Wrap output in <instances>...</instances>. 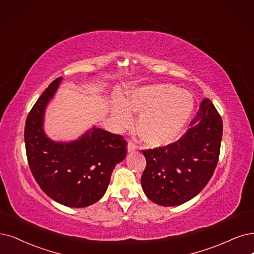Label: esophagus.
Instances as JSON below:
<instances>
[{"instance_id":"esophagus-1","label":"esophagus","mask_w":254,"mask_h":254,"mask_svg":"<svg viewBox=\"0 0 254 254\" xmlns=\"http://www.w3.org/2000/svg\"><path fill=\"white\" fill-rule=\"evenodd\" d=\"M136 148H137V144L136 143H134L133 141H128V143H127V152L128 153L135 152Z\"/></svg>"}]
</instances>
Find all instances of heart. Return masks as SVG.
Wrapping results in <instances>:
<instances>
[{"instance_id":"heart-1","label":"heart","mask_w":254,"mask_h":254,"mask_svg":"<svg viewBox=\"0 0 254 254\" xmlns=\"http://www.w3.org/2000/svg\"><path fill=\"white\" fill-rule=\"evenodd\" d=\"M194 107L191 94L170 83H155L129 90L124 102L113 107L118 127L133 125L132 111L139 113L138 133L152 147L171 144L182 132Z\"/></svg>"}]
</instances>
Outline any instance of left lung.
<instances>
[{"label": "left lung", "instance_id": "obj_1", "mask_svg": "<svg viewBox=\"0 0 254 254\" xmlns=\"http://www.w3.org/2000/svg\"><path fill=\"white\" fill-rule=\"evenodd\" d=\"M191 127L163 147L145 149L141 185L147 198L161 206H177L192 199L207 185L217 167L223 121L209 99L202 100Z\"/></svg>", "mask_w": 254, "mask_h": 254}]
</instances>
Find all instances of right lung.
Listing matches in <instances>:
<instances>
[{
  "label": "right lung",
  "instance_id": "1",
  "mask_svg": "<svg viewBox=\"0 0 254 254\" xmlns=\"http://www.w3.org/2000/svg\"><path fill=\"white\" fill-rule=\"evenodd\" d=\"M62 77L52 81L28 114L25 145L35 181L52 200L68 207H87L105 194L111 175L127 155L124 137L93 127L77 140L56 142L44 132V115Z\"/></svg>",
  "mask_w": 254,
  "mask_h": 254
}]
</instances>
